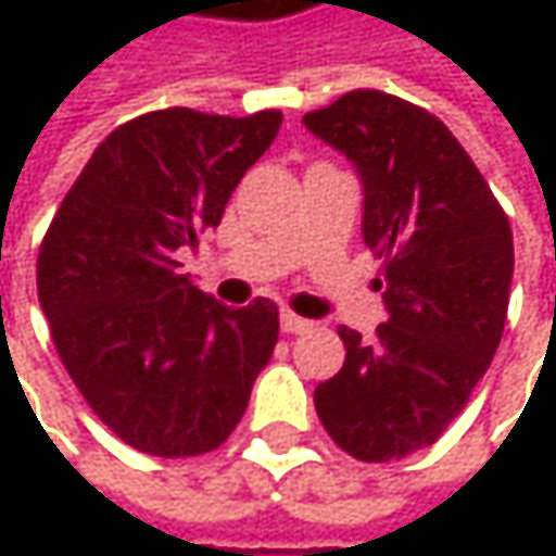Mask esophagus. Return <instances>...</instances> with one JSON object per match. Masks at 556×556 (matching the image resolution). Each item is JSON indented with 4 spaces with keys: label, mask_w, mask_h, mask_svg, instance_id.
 <instances>
[{
    "label": "esophagus",
    "mask_w": 556,
    "mask_h": 556,
    "mask_svg": "<svg viewBox=\"0 0 556 556\" xmlns=\"http://www.w3.org/2000/svg\"><path fill=\"white\" fill-rule=\"evenodd\" d=\"M279 325H282V331H286V334H302V331H308V328H312V321H308V318H299V315H292V312H282V315H279Z\"/></svg>",
    "instance_id": "1"
}]
</instances>
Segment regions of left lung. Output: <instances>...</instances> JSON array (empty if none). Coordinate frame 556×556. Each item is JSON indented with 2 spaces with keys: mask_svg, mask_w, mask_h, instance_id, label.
Listing matches in <instances>:
<instances>
[{
  "mask_svg": "<svg viewBox=\"0 0 556 556\" xmlns=\"http://www.w3.org/2000/svg\"><path fill=\"white\" fill-rule=\"evenodd\" d=\"M364 182V241L383 261L389 318L370 341L341 328L344 367L318 383L331 441L364 464L434 444L464 412L505 328L511 228L490 182L428 109L354 89L308 112Z\"/></svg>",
  "mask_w": 556,
  "mask_h": 556,
  "instance_id": "left-lung-1",
  "label": "left lung"
}]
</instances>
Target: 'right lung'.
<instances>
[{
	"label": "right lung",
	"instance_id": "right-lung-1",
	"mask_svg": "<svg viewBox=\"0 0 556 556\" xmlns=\"http://www.w3.org/2000/svg\"><path fill=\"white\" fill-rule=\"evenodd\" d=\"M279 109L244 118L161 109L118 125L63 195L38 251V299L89 408L135 451L195 457L238 428L274 357L270 299L228 308L179 274Z\"/></svg>",
	"mask_w": 556,
	"mask_h": 556
}]
</instances>
